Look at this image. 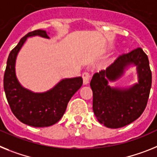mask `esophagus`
Segmentation results:
<instances>
[{"mask_svg": "<svg viewBox=\"0 0 157 157\" xmlns=\"http://www.w3.org/2000/svg\"><path fill=\"white\" fill-rule=\"evenodd\" d=\"M90 73L88 71H84V73L82 74V77H83V82H84V84H88L90 80Z\"/></svg>", "mask_w": 157, "mask_h": 157, "instance_id": "34e87169", "label": "esophagus"}]
</instances>
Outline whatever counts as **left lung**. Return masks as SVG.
I'll list each match as a JSON object with an SVG mask.
<instances>
[{
	"instance_id": "obj_1",
	"label": "left lung",
	"mask_w": 157,
	"mask_h": 157,
	"mask_svg": "<svg viewBox=\"0 0 157 157\" xmlns=\"http://www.w3.org/2000/svg\"><path fill=\"white\" fill-rule=\"evenodd\" d=\"M132 63L138 66L139 84L125 90L109 86L107 80L116 79L125 66ZM90 86L94 114L99 123L112 129L129 125L141 116L149 97L152 72L148 56L141 47L120 55L106 70L93 75Z\"/></svg>"
}]
</instances>
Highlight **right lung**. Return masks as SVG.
Masks as SVG:
<instances>
[{
    "label": "right lung",
    "mask_w": 157,
    "mask_h": 157,
    "mask_svg": "<svg viewBox=\"0 0 157 157\" xmlns=\"http://www.w3.org/2000/svg\"><path fill=\"white\" fill-rule=\"evenodd\" d=\"M49 38L46 31L35 30L22 38L12 50L4 75V89L11 111L23 123L34 127L52 126L63 116L69 101L82 86V77L65 79L45 93H33L19 84L15 73L16 55L27 38Z\"/></svg>",
    "instance_id": "right-lung-1"
}]
</instances>
